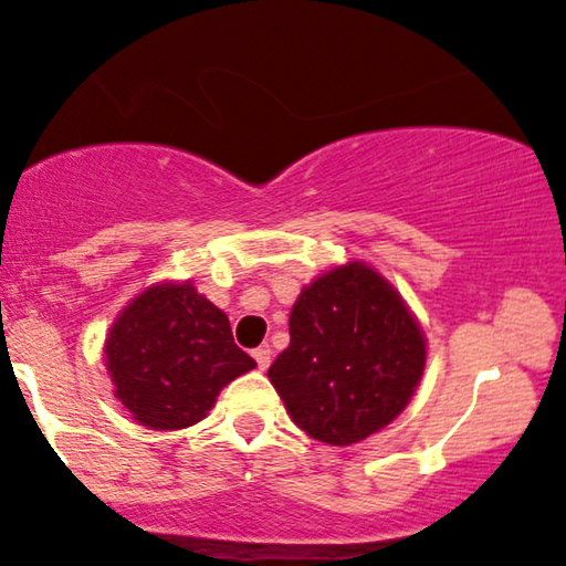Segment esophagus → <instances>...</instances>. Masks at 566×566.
<instances>
[{
  "label": "esophagus",
  "mask_w": 566,
  "mask_h": 566,
  "mask_svg": "<svg viewBox=\"0 0 566 566\" xmlns=\"http://www.w3.org/2000/svg\"><path fill=\"white\" fill-rule=\"evenodd\" d=\"M253 358H255L258 369H261V371L269 369V366H271V350H269V345H261V348H255V350H253Z\"/></svg>",
  "instance_id": "34e87169"
}]
</instances>
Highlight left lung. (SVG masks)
Returning a JSON list of instances; mask_svg holds the SVG:
<instances>
[{"mask_svg":"<svg viewBox=\"0 0 566 566\" xmlns=\"http://www.w3.org/2000/svg\"><path fill=\"white\" fill-rule=\"evenodd\" d=\"M424 360V335L398 292L369 265L348 263L301 292L290 348L269 379L305 434L350 446L403 411Z\"/></svg>","mask_w":566,"mask_h":566,"instance_id":"1","label":"left lung"}]
</instances>
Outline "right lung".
I'll return each instance as SVG.
<instances>
[{
  "label": "right lung",
  "instance_id": "1",
  "mask_svg": "<svg viewBox=\"0 0 566 566\" xmlns=\"http://www.w3.org/2000/svg\"><path fill=\"white\" fill-rule=\"evenodd\" d=\"M115 398L149 430H184L213 408L223 385L255 360L231 337L227 313L192 284H158L115 318L105 343Z\"/></svg>",
  "mask_w": 566,
  "mask_h": 566
}]
</instances>
